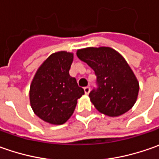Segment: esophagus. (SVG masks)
Listing matches in <instances>:
<instances>
[{"instance_id":"esophagus-1","label":"esophagus","mask_w":159,"mask_h":159,"mask_svg":"<svg viewBox=\"0 0 159 159\" xmlns=\"http://www.w3.org/2000/svg\"><path fill=\"white\" fill-rule=\"evenodd\" d=\"M84 92H85L86 95H89V92H90V88L89 87H85L84 88Z\"/></svg>"}]
</instances>
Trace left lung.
I'll use <instances>...</instances> for the list:
<instances>
[{
    "label": "left lung",
    "instance_id": "8db88e82",
    "mask_svg": "<svg viewBox=\"0 0 159 159\" xmlns=\"http://www.w3.org/2000/svg\"><path fill=\"white\" fill-rule=\"evenodd\" d=\"M77 57L95 70L97 89L89 93V97L98 111L118 117L134 106L139 82L119 52L109 47H90L79 49Z\"/></svg>",
    "mask_w": 159,
    "mask_h": 159
}]
</instances>
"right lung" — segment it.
I'll return each mask as SVG.
<instances>
[{"instance_id":"right-lung-1","label":"right lung","mask_w":159,"mask_h":159,"mask_svg":"<svg viewBox=\"0 0 159 159\" xmlns=\"http://www.w3.org/2000/svg\"><path fill=\"white\" fill-rule=\"evenodd\" d=\"M72 61V53H53L39 67L31 83V107L49 124L65 123L74 111L77 100L84 95V89L69 74Z\"/></svg>"}]
</instances>
